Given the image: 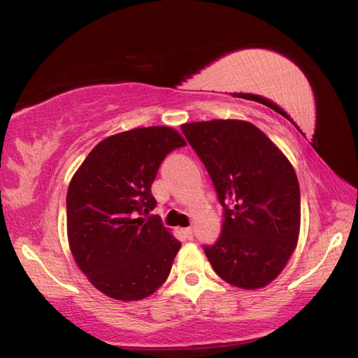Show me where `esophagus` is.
Segmentation results:
<instances>
[{
	"label": "esophagus",
	"mask_w": 358,
	"mask_h": 358,
	"mask_svg": "<svg viewBox=\"0 0 358 358\" xmlns=\"http://www.w3.org/2000/svg\"><path fill=\"white\" fill-rule=\"evenodd\" d=\"M182 235H184L187 239H193V229L188 227L182 230Z\"/></svg>",
	"instance_id": "esophagus-1"
}]
</instances>
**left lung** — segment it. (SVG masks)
<instances>
[{
	"label": "left lung",
	"mask_w": 358,
	"mask_h": 358,
	"mask_svg": "<svg viewBox=\"0 0 358 358\" xmlns=\"http://www.w3.org/2000/svg\"><path fill=\"white\" fill-rule=\"evenodd\" d=\"M180 129L206 166L224 211L220 238L203 245L210 264L233 286L264 287L287 264L300 233L294 169L249 122H196Z\"/></svg>",
	"instance_id": "8db88e82"
}]
</instances>
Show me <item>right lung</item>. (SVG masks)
<instances>
[{
  "label": "right lung",
  "instance_id": "1",
  "mask_svg": "<svg viewBox=\"0 0 358 358\" xmlns=\"http://www.w3.org/2000/svg\"><path fill=\"white\" fill-rule=\"evenodd\" d=\"M185 147L169 127L136 128L101 141L72 178L68 239L82 272L105 295L142 300L169 278L179 241L148 215L151 185L164 159Z\"/></svg>",
  "mask_w": 358,
  "mask_h": 358
}]
</instances>
